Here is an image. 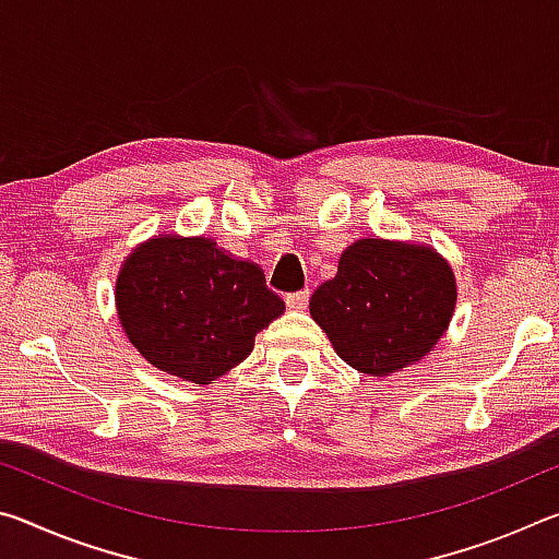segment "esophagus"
I'll return each instance as SVG.
<instances>
[{
    "label": "esophagus",
    "instance_id": "1",
    "mask_svg": "<svg viewBox=\"0 0 559 559\" xmlns=\"http://www.w3.org/2000/svg\"><path fill=\"white\" fill-rule=\"evenodd\" d=\"M308 300H310V290H296L286 296V306L293 310H302L308 306Z\"/></svg>",
    "mask_w": 559,
    "mask_h": 559
}]
</instances>
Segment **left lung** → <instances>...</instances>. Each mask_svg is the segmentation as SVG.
<instances>
[{
  "instance_id": "obj_1",
  "label": "left lung",
  "mask_w": 559,
  "mask_h": 559,
  "mask_svg": "<svg viewBox=\"0 0 559 559\" xmlns=\"http://www.w3.org/2000/svg\"><path fill=\"white\" fill-rule=\"evenodd\" d=\"M456 306L449 263L424 246L359 239L337 276L310 298V316L355 370L384 377L439 343Z\"/></svg>"
}]
</instances>
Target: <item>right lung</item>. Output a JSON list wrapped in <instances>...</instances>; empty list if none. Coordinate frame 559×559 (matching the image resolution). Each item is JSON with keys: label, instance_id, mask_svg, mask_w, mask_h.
<instances>
[{"label": "right lung", "instance_id": "right-lung-1", "mask_svg": "<svg viewBox=\"0 0 559 559\" xmlns=\"http://www.w3.org/2000/svg\"><path fill=\"white\" fill-rule=\"evenodd\" d=\"M116 306L140 355L194 384L249 357L257 333L283 313L257 263L226 257L204 236L138 246L122 263Z\"/></svg>", "mask_w": 559, "mask_h": 559}]
</instances>
